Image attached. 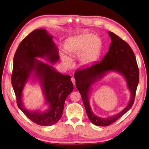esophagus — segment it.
<instances>
[{
  "label": "esophagus",
  "mask_w": 149,
  "mask_h": 149,
  "mask_svg": "<svg viewBox=\"0 0 149 149\" xmlns=\"http://www.w3.org/2000/svg\"><path fill=\"white\" fill-rule=\"evenodd\" d=\"M71 81L72 82V83H73V84H74V86H75V78H74V77H72V78H71Z\"/></svg>",
  "instance_id": "1"
}]
</instances>
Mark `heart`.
I'll use <instances>...</instances> for the list:
<instances>
[{
  "label": "heart",
  "mask_w": 149,
  "mask_h": 149,
  "mask_svg": "<svg viewBox=\"0 0 149 149\" xmlns=\"http://www.w3.org/2000/svg\"><path fill=\"white\" fill-rule=\"evenodd\" d=\"M102 42L97 35L84 33L70 38L65 42L64 49L69 55L62 54V61L67 66L71 64V58L79 56V64L82 67H88L98 60L101 50Z\"/></svg>",
  "instance_id": "obj_1"
}]
</instances>
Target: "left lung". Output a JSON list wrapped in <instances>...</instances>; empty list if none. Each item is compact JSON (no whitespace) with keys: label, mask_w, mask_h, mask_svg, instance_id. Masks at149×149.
I'll return each mask as SVG.
<instances>
[{"label":"left lung","mask_w":149,"mask_h":149,"mask_svg":"<svg viewBox=\"0 0 149 149\" xmlns=\"http://www.w3.org/2000/svg\"><path fill=\"white\" fill-rule=\"evenodd\" d=\"M111 39L109 50L100 62L91 67L77 70L74 74L76 87L81 94L87 116L91 122L98 126H108L125 114L134 103L139 81V71L135 55L126 42L111 32H108ZM109 72H116L125 78L131 92V99L120 113L110 117L100 118L92 111L89 96L92 85Z\"/></svg>","instance_id":"1"}]
</instances>
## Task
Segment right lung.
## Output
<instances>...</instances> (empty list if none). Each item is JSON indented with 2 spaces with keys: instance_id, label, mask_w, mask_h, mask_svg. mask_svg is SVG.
Listing matches in <instances>:
<instances>
[{
  "instance_id": "add662e5",
  "label": "right lung",
  "mask_w": 149,
  "mask_h": 149,
  "mask_svg": "<svg viewBox=\"0 0 149 149\" xmlns=\"http://www.w3.org/2000/svg\"><path fill=\"white\" fill-rule=\"evenodd\" d=\"M53 36L47 30L32 31L20 42L13 58L12 85L19 109L33 123L43 126L52 125L61 118L65 101L72 91L71 76L62 75L54 67L36 59H45L54 64L59 58ZM31 77L40 83L48 109L44 112L26 109L22 102L23 90Z\"/></svg>"
}]
</instances>
